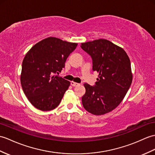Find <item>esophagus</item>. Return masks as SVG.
Instances as JSON below:
<instances>
[{
    "instance_id": "esophagus-1",
    "label": "esophagus",
    "mask_w": 155,
    "mask_h": 155,
    "mask_svg": "<svg viewBox=\"0 0 155 155\" xmlns=\"http://www.w3.org/2000/svg\"><path fill=\"white\" fill-rule=\"evenodd\" d=\"M71 85L73 86H78L79 84H80L77 83V82H74V81H71Z\"/></svg>"
}]
</instances>
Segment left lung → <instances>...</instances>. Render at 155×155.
Segmentation results:
<instances>
[{
	"instance_id": "1",
	"label": "left lung",
	"mask_w": 155,
	"mask_h": 155,
	"mask_svg": "<svg viewBox=\"0 0 155 155\" xmlns=\"http://www.w3.org/2000/svg\"><path fill=\"white\" fill-rule=\"evenodd\" d=\"M81 48L92 57L93 71L98 73L94 86L84 84L82 105L95 116L109 113L121 102L132 83L130 59L123 48L105 39L82 43Z\"/></svg>"
}]
</instances>
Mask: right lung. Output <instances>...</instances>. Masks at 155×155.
<instances>
[{"label":"right lung","mask_w":155,"mask_h":155,"mask_svg":"<svg viewBox=\"0 0 155 155\" xmlns=\"http://www.w3.org/2000/svg\"><path fill=\"white\" fill-rule=\"evenodd\" d=\"M78 44L49 37L29 50L22 62L20 82L25 95L37 109L50 111L59 106L71 82L57 76Z\"/></svg>","instance_id":"add662e5"}]
</instances>
